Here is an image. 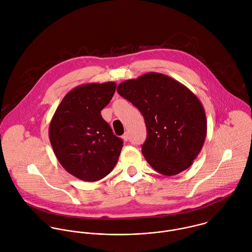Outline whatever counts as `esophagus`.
<instances>
[{"label": "esophagus", "mask_w": 252, "mask_h": 252, "mask_svg": "<svg viewBox=\"0 0 252 252\" xmlns=\"http://www.w3.org/2000/svg\"><path fill=\"white\" fill-rule=\"evenodd\" d=\"M122 139H123V141L127 142V141L129 140V135H128V133H125V134L122 136Z\"/></svg>", "instance_id": "34e87169"}]
</instances>
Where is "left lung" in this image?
<instances>
[{"label":"left lung","mask_w":252,"mask_h":252,"mask_svg":"<svg viewBox=\"0 0 252 252\" xmlns=\"http://www.w3.org/2000/svg\"><path fill=\"white\" fill-rule=\"evenodd\" d=\"M144 118L147 137L142 152L148 164L164 176L188 169L207 136L202 103L186 86L169 75L147 72L117 86Z\"/></svg>","instance_id":"left-lung-1"}]
</instances>
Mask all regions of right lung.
Wrapping results in <instances>:
<instances>
[{"instance_id": "obj_1", "label": "right lung", "mask_w": 252, "mask_h": 252, "mask_svg": "<svg viewBox=\"0 0 252 252\" xmlns=\"http://www.w3.org/2000/svg\"><path fill=\"white\" fill-rule=\"evenodd\" d=\"M115 82L86 83L66 94L49 125V141L62 167L84 181L102 180L116 165L123 141L113 135L101 110Z\"/></svg>"}]
</instances>
